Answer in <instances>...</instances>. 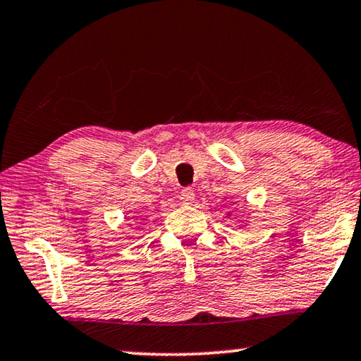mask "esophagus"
<instances>
[{"instance_id":"obj_1","label":"esophagus","mask_w":361,"mask_h":361,"mask_svg":"<svg viewBox=\"0 0 361 361\" xmlns=\"http://www.w3.org/2000/svg\"><path fill=\"white\" fill-rule=\"evenodd\" d=\"M180 199L183 204H191L195 201V191H192L191 188H185V190L180 191Z\"/></svg>"}]
</instances>
